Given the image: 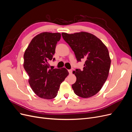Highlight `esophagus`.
I'll list each match as a JSON object with an SVG mask.
<instances>
[{
  "label": "esophagus",
  "mask_w": 132,
  "mask_h": 132,
  "mask_svg": "<svg viewBox=\"0 0 132 132\" xmlns=\"http://www.w3.org/2000/svg\"><path fill=\"white\" fill-rule=\"evenodd\" d=\"M72 70H71V69H69V70H68V72H69V73L70 74H72Z\"/></svg>",
  "instance_id": "esophagus-1"
}]
</instances>
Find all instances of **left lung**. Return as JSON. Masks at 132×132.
<instances>
[{
    "label": "left lung",
    "mask_w": 132,
    "mask_h": 132,
    "mask_svg": "<svg viewBox=\"0 0 132 132\" xmlns=\"http://www.w3.org/2000/svg\"><path fill=\"white\" fill-rule=\"evenodd\" d=\"M62 35L77 61H85L82 70L76 69L73 72L77 77L71 86L74 93L82 98L93 96L101 89L109 76L111 61L107 48L96 36L86 32Z\"/></svg>",
    "instance_id": "left-lung-1"
}]
</instances>
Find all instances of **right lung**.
Listing matches in <instances>:
<instances>
[{
  "label": "right lung",
  "mask_w": 132,
  "mask_h": 132,
  "mask_svg": "<svg viewBox=\"0 0 132 132\" xmlns=\"http://www.w3.org/2000/svg\"><path fill=\"white\" fill-rule=\"evenodd\" d=\"M60 33L45 32L32 39L23 55V68L29 76V82L34 93L42 98L57 96L61 84L69 74L65 68H52L49 62L53 59Z\"/></svg>",
  "instance_id": "1"
}]
</instances>
